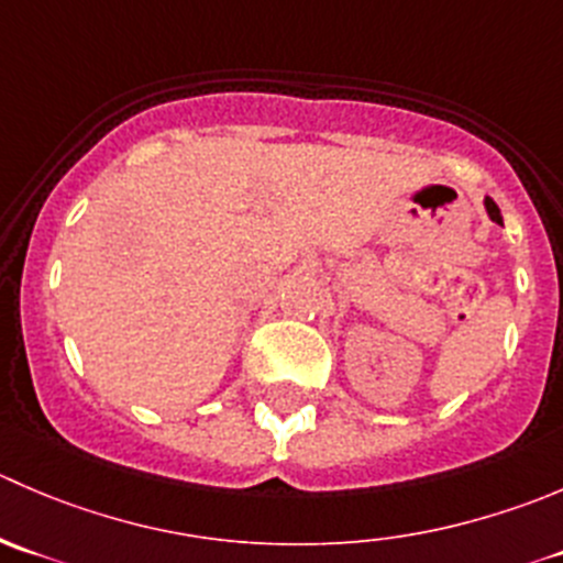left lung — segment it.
<instances>
[{
	"label": "left lung",
	"mask_w": 563,
	"mask_h": 563,
	"mask_svg": "<svg viewBox=\"0 0 563 563\" xmlns=\"http://www.w3.org/2000/svg\"><path fill=\"white\" fill-rule=\"evenodd\" d=\"M484 206H487V211H489V217H493V222H498V225H504V217H500L498 203H495L493 198H487V200H484Z\"/></svg>",
	"instance_id": "8db88e82"
}]
</instances>
